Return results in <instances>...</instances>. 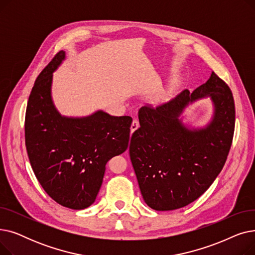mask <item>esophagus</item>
<instances>
[{"label":"esophagus","mask_w":255,"mask_h":255,"mask_svg":"<svg viewBox=\"0 0 255 255\" xmlns=\"http://www.w3.org/2000/svg\"><path fill=\"white\" fill-rule=\"evenodd\" d=\"M139 127V122L137 120H133L131 124V132H134Z\"/></svg>","instance_id":"obj_1"}]
</instances>
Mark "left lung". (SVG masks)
Masks as SVG:
<instances>
[{"instance_id": "left-lung-1", "label": "left lung", "mask_w": 255, "mask_h": 255, "mask_svg": "<svg viewBox=\"0 0 255 255\" xmlns=\"http://www.w3.org/2000/svg\"><path fill=\"white\" fill-rule=\"evenodd\" d=\"M210 97L214 116L205 128L189 129L178 119L189 103ZM140 127L129 145L143 200L156 211H171L194 202L212 185L230 153L236 111L233 93L212 72L191 94L184 90L169 102L138 112Z\"/></svg>"}]
</instances>
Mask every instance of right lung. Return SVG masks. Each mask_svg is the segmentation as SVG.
Returning a JSON list of instances; mask_svg holds the SVG:
<instances>
[{"label": "right lung", "instance_id": "1", "mask_svg": "<svg viewBox=\"0 0 255 255\" xmlns=\"http://www.w3.org/2000/svg\"><path fill=\"white\" fill-rule=\"evenodd\" d=\"M61 50L36 79L26 105L24 137L33 171L44 191L63 207L82 210L95 202L105 165L128 148L132 118L98 111L62 117L51 100L52 72Z\"/></svg>", "mask_w": 255, "mask_h": 255}]
</instances>
